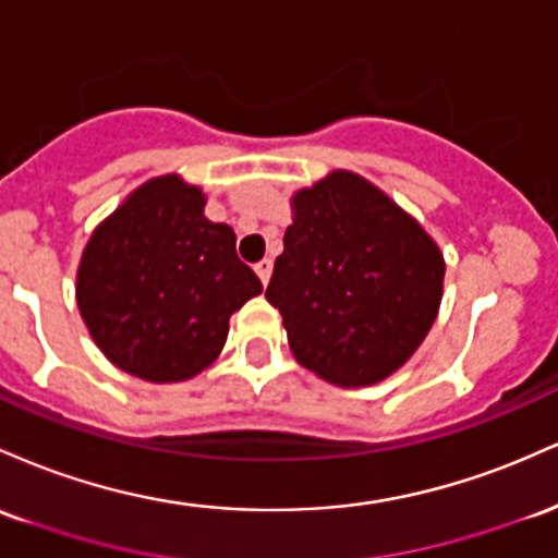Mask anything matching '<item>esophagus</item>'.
<instances>
[{
    "label": "esophagus",
    "instance_id": "esophagus-1",
    "mask_svg": "<svg viewBox=\"0 0 558 558\" xmlns=\"http://www.w3.org/2000/svg\"><path fill=\"white\" fill-rule=\"evenodd\" d=\"M271 268H274L271 258H263V260L255 263V274H258L263 284H268V279H271Z\"/></svg>",
    "mask_w": 558,
    "mask_h": 558
}]
</instances>
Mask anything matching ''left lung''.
Listing matches in <instances>:
<instances>
[{
	"mask_svg": "<svg viewBox=\"0 0 558 558\" xmlns=\"http://www.w3.org/2000/svg\"><path fill=\"white\" fill-rule=\"evenodd\" d=\"M290 205L266 300L292 355L337 387L377 385L435 324L446 258L411 213L353 171H329Z\"/></svg>",
	"mask_w": 558,
	"mask_h": 558,
	"instance_id": "obj_1",
	"label": "left lung"
}]
</instances>
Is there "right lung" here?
<instances>
[{"mask_svg": "<svg viewBox=\"0 0 558 558\" xmlns=\"http://www.w3.org/2000/svg\"><path fill=\"white\" fill-rule=\"evenodd\" d=\"M205 203L179 173L147 179L81 253V318L105 359L131 377H197L227 345L231 313L263 292L236 258L234 231L205 218Z\"/></svg>", "mask_w": 558, "mask_h": 558, "instance_id": "right-lung-1", "label": "right lung"}]
</instances>
